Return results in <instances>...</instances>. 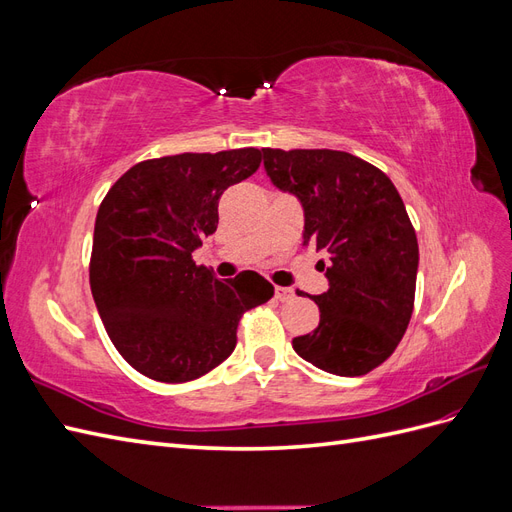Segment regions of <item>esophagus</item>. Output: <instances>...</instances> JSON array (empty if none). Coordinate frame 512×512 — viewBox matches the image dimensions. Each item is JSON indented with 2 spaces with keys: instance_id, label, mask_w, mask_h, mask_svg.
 <instances>
[{
  "instance_id": "1",
  "label": "esophagus",
  "mask_w": 512,
  "mask_h": 512,
  "mask_svg": "<svg viewBox=\"0 0 512 512\" xmlns=\"http://www.w3.org/2000/svg\"><path fill=\"white\" fill-rule=\"evenodd\" d=\"M294 297L292 288H284V286H275V299L277 301H290Z\"/></svg>"
}]
</instances>
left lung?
<instances>
[{
    "label": "left lung",
    "instance_id": "obj_1",
    "mask_svg": "<svg viewBox=\"0 0 512 512\" xmlns=\"http://www.w3.org/2000/svg\"><path fill=\"white\" fill-rule=\"evenodd\" d=\"M262 158L275 188L301 200L303 245L327 256L329 290L312 297L320 322L292 348L329 374L365 376L395 352L414 309L418 243L404 200L346 151L267 147Z\"/></svg>",
    "mask_w": 512,
    "mask_h": 512
}]
</instances>
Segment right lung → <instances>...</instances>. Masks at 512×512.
<instances>
[{"label":"right lung","mask_w":512,"mask_h":512,"mask_svg":"<svg viewBox=\"0 0 512 512\" xmlns=\"http://www.w3.org/2000/svg\"><path fill=\"white\" fill-rule=\"evenodd\" d=\"M254 147L134 164L96 215L91 294L117 352L158 382H190L226 361L241 316L273 297L256 271L218 280L192 252L218 228L226 188L252 177Z\"/></svg>","instance_id":"obj_1"}]
</instances>
